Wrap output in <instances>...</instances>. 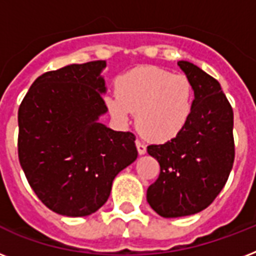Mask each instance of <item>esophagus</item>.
<instances>
[{"instance_id":"esophagus-1","label":"esophagus","mask_w":256,"mask_h":256,"mask_svg":"<svg viewBox=\"0 0 256 256\" xmlns=\"http://www.w3.org/2000/svg\"><path fill=\"white\" fill-rule=\"evenodd\" d=\"M136 150H138V154H140V156H144V154H146V146H144L142 142L136 140Z\"/></svg>"}]
</instances>
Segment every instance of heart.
<instances>
[{"mask_svg": "<svg viewBox=\"0 0 256 256\" xmlns=\"http://www.w3.org/2000/svg\"><path fill=\"white\" fill-rule=\"evenodd\" d=\"M106 106L120 124L136 112V128L152 142H168L186 128L194 108V88L184 74L158 66H138L120 76L116 94L106 96Z\"/></svg>", "mask_w": 256, "mask_h": 256, "instance_id": "heart-1", "label": "heart"}]
</instances>
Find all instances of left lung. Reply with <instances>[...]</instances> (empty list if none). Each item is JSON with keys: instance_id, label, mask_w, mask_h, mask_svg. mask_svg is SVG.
Instances as JSON below:
<instances>
[{"instance_id": "1", "label": "left lung", "mask_w": 256, "mask_h": 256, "mask_svg": "<svg viewBox=\"0 0 256 256\" xmlns=\"http://www.w3.org/2000/svg\"><path fill=\"white\" fill-rule=\"evenodd\" d=\"M178 66L194 88L192 114L179 136L148 148L160 172L146 198L164 218L210 206L226 184L235 156L234 112L219 82L191 62L179 61Z\"/></svg>"}]
</instances>
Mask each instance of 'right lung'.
<instances>
[{
  "label": "right lung",
  "mask_w": 256,
  "mask_h": 256,
  "mask_svg": "<svg viewBox=\"0 0 256 256\" xmlns=\"http://www.w3.org/2000/svg\"><path fill=\"white\" fill-rule=\"evenodd\" d=\"M106 61L42 74L18 110V158L30 187L57 214L88 216L104 206L120 171L138 156L132 132H114L100 73Z\"/></svg>",
  "instance_id": "obj_1"
}]
</instances>
